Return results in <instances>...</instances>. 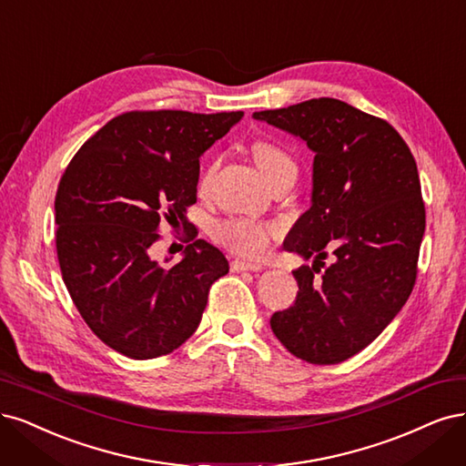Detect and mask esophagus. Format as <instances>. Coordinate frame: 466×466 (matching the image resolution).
<instances>
[{
    "label": "esophagus",
    "mask_w": 466,
    "mask_h": 466,
    "mask_svg": "<svg viewBox=\"0 0 466 466\" xmlns=\"http://www.w3.org/2000/svg\"><path fill=\"white\" fill-rule=\"evenodd\" d=\"M231 268L235 271H260L264 266L260 262H247V260H233Z\"/></svg>",
    "instance_id": "34e87169"
}]
</instances>
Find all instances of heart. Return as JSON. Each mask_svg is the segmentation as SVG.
Here are the masks:
<instances>
[{
  "label": "heart",
  "instance_id": "obj_1",
  "mask_svg": "<svg viewBox=\"0 0 466 466\" xmlns=\"http://www.w3.org/2000/svg\"><path fill=\"white\" fill-rule=\"evenodd\" d=\"M252 157L258 164L260 171L268 183L276 181L279 177H297V162L291 156V152L285 150L283 147L269 140H256L252 144ZM216 159L208 162L202 169L200 183L206 185L210 181L212 173L216 171ZM210 233L216 243L221 247L229 248L235 254L248 256V258H256L266 252L269 247V240L278 235V226L274 223H260L245 218H226L218 219L212 223Z\"/></svg>",
  "mask_w": 466,
  "mask_h": 466
}]
</instances>
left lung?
Returning <instances> with one entry per match:
<instances>
[{
	"mask_svg": "<svg viewBox=\"0 0 466 466\" xmlns=\"http://www.w3.org/2000/svg\"><path fill=\"white\" fill-rule=\"evenodd\" d=\"M254 119L316 154L312 206L283 243L316 260L293 271L297 299L271 316V331L302 360L339 364L370 345L412 293L426 228L419 169L386 119L341 100L312 98ZM328 248L336 262L322 272Z\"/></svg>",
	"mask_w": 466,
	"mask_h": 466,
	"instance_id": "left-lung-1",
	"label": "left lung"
}]
</instances>
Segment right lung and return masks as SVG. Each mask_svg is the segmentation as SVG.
<instances>
[{"mask_svg": "<svg viewBox=\"0 0 466 466\" xmlns=\"http://www.w3.org/2000/svg\"><path fill=\"white\" fill-rule=\"evenodd\" d=\"M243 111H127L92 135L61 175L56 248L63 281L86 326L121 355L147 360L197 331L229 264L185 218L197 202L200 156ZM183 225L186 258H151L158 223Z\"/></svg>", "mask_w": 466, "mask_h": 466, "instance_id": "add662e5", "label": "right lung"}]
</instances>
